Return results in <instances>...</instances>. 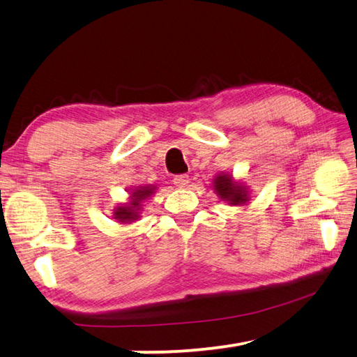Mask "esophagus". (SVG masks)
Returning a JSON list of instances; mask_svg holds the SVG:
<instances>
[{
  "mask_svg": "<svg viewBox=\"0 0 357 357\" xmlns=\"http://www.w3.org/2000/svg\"><path fill=\"white\" fill-rule=\"evenodd\" d=\"M189 183H190V179L187 174H176V176L173 178V184L176 187H185Z\"/></svg>",
  "mask_w": 357,
  "mask_h": 357,
  "instance_id": "34e87169",
  "label": "esophagus"
}]
</instances>
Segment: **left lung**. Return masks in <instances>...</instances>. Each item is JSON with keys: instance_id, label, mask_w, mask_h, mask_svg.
<instances>
[{"instance_id": "obj_1", "label": "left lung", "mask_w": 357, "mask_h": 357, "mask_svg": "<svg viewBox=\"0 0 357 357\" xmlns=\"http://www.w3.org/2000/svg\"><path fill=\"white\" fill-rule=\"evenodd\" d=\"M213 184L217 195L228 204L238 206V204H244L249 202V190H247V185L233 181L231 174H217Z\"/></svg>"}]
</instances>
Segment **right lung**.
Returning <instances> with one entry per match:
<instances>
[{
	"mask_svg": "<svg viewBox=\"0 0 357 357\" xmlns=\"http://www.w3.org/2000/svg\"><path fill=\"white\" fill-rule=\"evenodd\" d=\"M154 187L153 185H142L134 189V192H130V202L128 204H123V206H118L114 209V219L118 222L123 223H130L137 220L138 217V211H140L142 203L146 200L148 197H151L154 193Z\"/></svg>",
	"mask_w": 357,
	"mask_h": 357,
	"instance_id": "1",
	"label": "right lung"
}]
</instances>
